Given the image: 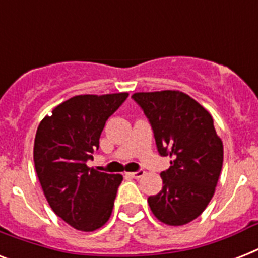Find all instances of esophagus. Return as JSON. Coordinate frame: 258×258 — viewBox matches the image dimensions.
<instances>
[{
  "mask_svg": "<svg viewBox=\"0 0 258 258\" xmlns=\"http://www.w3.org/2000/svg\"><path fill=\"white\" fill-rule=\"evenodd\" d=\"M127 175L131 176V178H135V179H139V178H142V176L145 175V171L139 170V171H135V172H127Z\"/></svg>",
  "mask_w": 258,
  "mask_h": 258,
  "instance_id": "34e87169",
  "label": "esophagus"
}]
</instances>
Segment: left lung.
<instances>
[{"mask_svg":"<svg viewBox=\"0 0 258 258\" xmlns=\"http://www.w3.org/2000/svg\"><path fill=\"white\" fill-rule=\"evenodd\" d=\"M133 99L149 117L159 154L172 158L161 172L162 190L147 200L150 209L166 225L188 224L212 201L224 162L212 115L180 91L137 92Z\"/></svg>","mask_w":258,"mask_h":258,"instance_id":"8db88e82","label":"left lung"}]
</instances>
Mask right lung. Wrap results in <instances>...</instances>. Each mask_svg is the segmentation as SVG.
Returning a JSON list of instances; mask_svg holds the SVG:
<instances>
[{
  "mask_svg": "<svg viewBox=\"0 0 258 258\" xmlns=\"http://www.w3.org/2000/svg\"><path fill=\"white\" fill-rule=\"evenodd\" d=\"M128 93L78 95L54 107L37 127L33 159L48 204L62 221L93 232L109 220L120 174L87 166L99 149L105 121Z\"/></svg>",
  "mask_w": 258,
  "mask_h": 258,
  "instance_id": "right-lung-1",
  "label": "right lung"
}]
</instances>
